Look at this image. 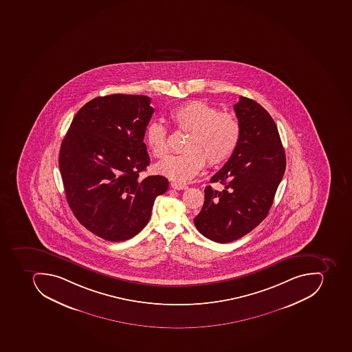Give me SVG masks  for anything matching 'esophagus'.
I'll use <instances>...</instances> for the list:
<instances>
[{"label": "esophagus", "mask_w": 352, "mask_h": 352, "mask_svg": "<svg viewBox=\"0 0 352 352\" xmlns=\"http://www.w3.org/2000/svg\"><path fill=\"white\" fill-rule=\"evenodd\" d=\"M171 188H173V190H186L188 185L182 184V183L172 182Z\"/></svg>", "instance_id": "34e87169"}]
</instances>
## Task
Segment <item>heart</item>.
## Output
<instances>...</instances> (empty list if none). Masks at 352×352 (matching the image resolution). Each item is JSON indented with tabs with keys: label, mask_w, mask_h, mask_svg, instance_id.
Returning <instances> with one entry per match:
<instances>
[{
	"label": "heart",
	"mask_w": 352,
	"mask_h": 352,
	"mask_svg": "<svg viewBox=\"0 0 352 352\" xmlns=\"http://www.w3.org/2000/svg\"><path fill=\"white\" fill-rule=\"evenodd\" d=\"M170 120L177 130L188 133L185 153L170 156L156 164L158 175L177 182L193 179L205 164L210 167L223 164L232 156L240 144L242 127L234 114L220 112L203 101H190L171 110ZM146 143L153 156H167V129L159 122L146 127Z\"/></svg>",
	"instance_id": "obj_1"
}]
</instances>
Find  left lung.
I'll use <instances>...</instances> for the list:
<instances>
[{
    "label": "left lung",
    "instance_id": "left-lung-1",
    "mask_svg": "<svg viewBox=\"0 0 352 352\" xmlns=\"http://www.w3.org/2000/svg\"><path fill=\"white\" fill-rule=\"evenodd\" d=\"M233 108L242 127L240 144L210 179L225 190L206 186L203 208L194 218L196 229L218 243L242 238L265 219L285 170V151L270 114L246 97Z\"/></svg>",
    "mask_w": 352,
    "mask_h": 352
}]
</instances>
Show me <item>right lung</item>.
<instances>
[{"instance_id":"1","label":"right lung","mask_w":352,"mask_h":352,"mask_svg":"<svg viewBox=\"0 0 352 352\" xmlns=\"http://www.w3.org/2000/svg\"><path fill=\"white\" fill-rule=\"evenodd\" d=\"M153 111L147 96L97 97L75 114L62 142L58 166L67 203L104 240H129L143 230L157 196L167 192L166 177H140L151 162L144 136Z\"/></svg>"}]
</instances>
